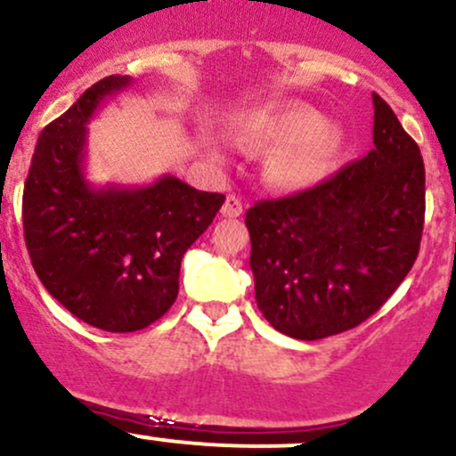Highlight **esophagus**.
<instances>
[{
	"instance_id": "1",
	"label": "esophagus",
	"mask_w": 456,
	"mask_h": 456,
	"mask_svg": "<svg viewBox=\"0 0 456 456\" xmlns=\"http://www.w3.org/2000/svg\"><path fill=\"white\" fill-rule=\"evenodd\" d=\"M222 213H224V217H239V215H243L241 198H237L230 193V196L226 198V202H224Z\"/></svg>"
}]
</instances>
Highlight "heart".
<instances>
[{
	"mask_svg": "<svg viewBox=\"0 0 456 456\" xmlns=\"http://www.w3.org/2000/svg\"><path fill=\"white\" fill-rule=\"evenodd\" d=\"M232 131L245 146H273L265 181L278 191H304L327 176L342 148V129L299 101H271L239 111Z\"/></svg>",
	"mask_w": 456,
	"mask_h": 456,
	"instance_id": "heart-1",
	"label": "heart"
}]
</instances>
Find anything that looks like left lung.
<instances>
[{
  "label": "left lung",
  "mask_w": 456,
  "mask_h": 456,
  "mask_svg": "<svg viewBox=\"0 0 456 456\" xmlns=\"http://www.w3.org/2000/svg\"><path fill=\"white\" fill-rule=\"evenodd\" d=\"M372 151L316 187L245 213L256 304L297 340L353 330L416 263L424 161L392 107L372 94Z\"/></svg>",
  "instance_id": "obj_1"
}]
</instances>
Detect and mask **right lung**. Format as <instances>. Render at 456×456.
Here are the masks:
<instances>
[{"instance_id": "right-lung-1", "label": "right lung", "mask_w": 456, "mask_h": 456, "mask_svg": "<svg viewBox=\"0 0 456 456\" xmlns=\"http://www.w3.org/2000/svg\"><path fill=\"white\" fill-rule=\"evenodd\" d=\"M129 86V75L105 77L45 126L23 189L25 245L40 282L77 319L120 334L172 308L183 254L226 200L170 174L146 187L90 185L86 125Z\"/></svg>"}]
</instances>
